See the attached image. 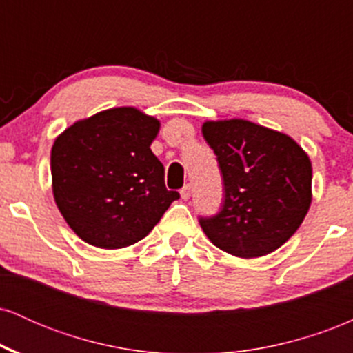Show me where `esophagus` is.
Listing matches in <instances>:
<instances>
[{
	"label": "esophagus",
	"mask_w": 353,
	"mask_h": 353,
	"mask_svg": "<svg viewBox=\"0 0 353 353\" xmlns=\"http://www.w3.org/2000/svg\"><path fill=\"white\" fill-rule=\"evenodd\" d=\"M181 197H182V199H184V201H188L189 197H190V185H189V184L184 185V188L181 189Z\"/></svg>",
	"instance_id": "1"
}]
</instances>
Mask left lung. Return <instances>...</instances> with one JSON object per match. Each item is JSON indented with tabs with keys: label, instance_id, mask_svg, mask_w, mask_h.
I'll use <instances>...</instances> for the list:
<instances>
[{
	"label": "left lung",
	"instance_id": "obj_1",
	"mask_svg": "<svg viewBox=\"0 0 353 353\" xmlns=\"http://www.w3.org/2000/svg\"><path fill=\"white\" fill-rule=\"evenodd\" d=\"M202 136L217 156L224 184L221 212L199 219L204 234L236 257L274 252L309 212V156L290 136L245 119L208 121Z\"/></svg>",
	"mask_w": 353,
	"mask_h": 353
}]
</instances>
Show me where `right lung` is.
<instances>
[{
	"mask_svg": "<svg viewBox=\"0 0 353 353\" xmlns=\"http://www.w3.org/2000/svg\"><path fill=\"white\" fill-rule=\"evenodd\" d=\"M159 121L136 108H112L78 121L51 149L52 194L76 236L99 249L144 239L179 192L168 190L151 151Z\"/></svg>",
	"mask_w": 353,
	"mask_h": 353,
	"instance_id": "1",
	"label": "right lung"
}]
</instances>
